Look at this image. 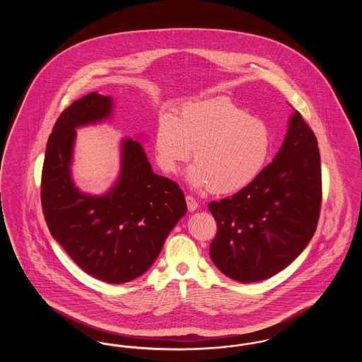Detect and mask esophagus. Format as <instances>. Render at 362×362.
Returning <instances> with one entry per match:
<instances>
[{
    "label": "esophagus",
    "instance_id": "esophagus-1",
    "mask_svg": "<svg viewBox=\"0 0 362 362\" xmlns=\"http://www.w3.org/2000/svg\"><path fill=\"white\" fill-rule=\"evenodd\" d=\"M186 202H187V207H189V211H195V210L198 209V202L195 201L194 197L187 195V197H186Z\"/></svg>",
    "mask_w": 362,
    "mask_h": 362
}]
</instances>
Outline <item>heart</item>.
I'll list each match as a JSON object with an SVG mask.
<instances>
[{
    "instance_id": "1",
    "label": "heart",
    "mask_w": 362,
    "mask_h": 362,
    "mask_svg": "<svg viewBox=\"0 0 362 362\" xmlns=\"http://www.w3.org/2000/svg\"><path fill=\"white\" fill-rule=\"evenodd\" d=\"M157 163L175 175L189 161L194 187L233 194L252 185L266 168L273 149L267 123L229 99L217 98L185 105L177 117L163 114L155 136Z\"/></svg>"
}]
</instances>
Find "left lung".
<instances>
[{
  "instance_id": "8db88e82",
  "label": "left lung",
  "mask_w": 362,
  "mask_h": 362,
  "mask_svg": "<svg viewBox=\"0 0 362 362\" xmlns=\"http://www.w3.org/2000/svg\"><path fill=\"white\" fill-rule=\"evenodd\" d=\"M322 205L317 139L294 110L274 160L248 187L210 202V258L225 276L258 282L288 267L310 243Z\"/></svg>"
}]
</instances>
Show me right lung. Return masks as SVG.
I'll list each match as a JSON object with an SVG mask.
<instances>
[{
  "mask_svg": "<svg viewBox=\"0 0 362 362\" xmlns=\"http://www.w3.org/2000/svg\"><path fill=\"white\" fill-rule=\"evenodd\" d=\"M112 99L96 92L70 104L52 127L40 199L52 238L86 274L108 284L142 276L187 205L180 187L152 171L137 141L122 142L121 173L104 195H86L71 180L76 129L110 118Z\"/></svg>",
  "mask_w": 362,
  "mask_h": 362,
  "instance_id": "add662e5",
  "label": "right lung"
}]
</instances>
